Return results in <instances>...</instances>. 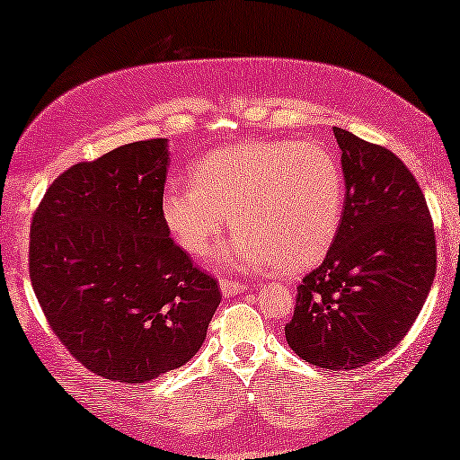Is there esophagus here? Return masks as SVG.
<instances>
[{"instance_id":"esophagus-1","label":"esophagus","mask_w":460,"mask_h":460,"mask_svg":"<svg viewBox=\"0 0 460 460\" xmlns=\"http://www.w3.org/2000/svg\"><path fill=\"white\" fill-rule=\"evenodd\" d=\"M219 291H222V295H226V297H232V295L247 291V285H243V282H236V280L222 279L219 280Z\"/></svg>"}]
</instances>
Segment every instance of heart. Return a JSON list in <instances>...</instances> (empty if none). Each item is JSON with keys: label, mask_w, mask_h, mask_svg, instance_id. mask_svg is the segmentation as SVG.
Here are the masks:
<instances>
[{"label": "heart", "mask_w": 460, "mask_h": 460, "mask_svg": "<svg viewBox=\"0 0 460 460\" xmlns=\"http://www.w3.org/2000/svg\"><path fill=\"white\" fill-rule=\"evenodd\" d=\"M190 184L161 197L175 244L200 257L230 226L217 266L301 272L326 255L341 226L345 178L337 156L314 142L253 140L211 150L194 163Z\"/></svg>", "instance_id": "heart-1"}]
</instances>
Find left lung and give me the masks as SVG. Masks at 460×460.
I'll return each instance as SVG.
<instances>
[{
    "mask_svg": "<svg viewBox=\"0 0 460 460\" xmlns=\"http://www.w3.org/2000/svg\"><path fill=\"white\" fill-rule=\"evenodd\" d=\"M345 207L324 261L297 287L287 343L314 367L351 370L398 345L436 279L425 197L392 150L335 128Z\"/></svg>",
    "mask_w": 460,
    "mask_h": 460,
    "instance_id": "1",
    "label": "left lung"
}]
</instances>
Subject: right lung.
<instances>
[{
    "instance_id": "obj_1",
    "label": "right lung",
    "mask_w": 460,
    "mask_h": 460,
    "mask_svg": "<svg viewBox=\"0 0 460 460\" xmlns=\"http://www.w3.org/2000/svg\"><path fill=\"white\" fill-rule=\"evenodd\" d=\"M165 137L77 163L43 194L29 272L49 329L92 373L144 383L180 368L222 295L163 224Z\"/></svg>"
}]
</instances>
